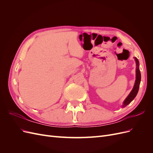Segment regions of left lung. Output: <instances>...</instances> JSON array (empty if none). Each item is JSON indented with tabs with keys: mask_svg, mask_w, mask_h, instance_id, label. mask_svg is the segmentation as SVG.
<instances>
[{
	"mask_svg": "<svg viewBox=\"0 0 153 153\" xmlns=\"http://www.w3.org/2000/svg\"><path fill=\"white\" fill-rule=\"evenodd\" d=\"M135 61L137 63V69H136V80H135V85H134L133 89H132L131 92H130V94L128 95V96L126 98V99L124 100L123 105V107H125V106H127L128 104L130 103L135 98L137 93L138 89H139V86L140 84V80H141V74L140 71V69H139V62H138V60L135 57Z\"/></svg>",
	"mask_w": 153,
	"mask_h": 153,
	"instance_id": "left-lung-1",
	"label": "left lung"
}]
</instances>
